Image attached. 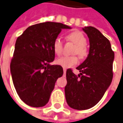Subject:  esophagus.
Listing matches in <instances>:
<instances>
[{
    "instance_id": "1",
    "label": "esophagus",
    "mask_w": 123,
    "mask_h": 123,
    "mask_svg": "<svg viewBox=\"0 0 123 123\" xmlns=\"http://www.w3.org/2000/svg\"><path fill=\"white\" fill-rule=\"evenodd\" d=\"M66 71H67V70H66V69H65V68H64V69H63V72H64V74H65V73H66Z\"/></svg>"
}]
</instances>
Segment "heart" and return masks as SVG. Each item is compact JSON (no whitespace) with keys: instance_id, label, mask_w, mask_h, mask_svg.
<instances>
[{"instance_id":"obj_1","label":"heart","mask_w":123,"mask_h":123,"mask_svg":"<svg viewBox=\"0 0 123 123\" xmlns=\"http://www.w3.org/2000/svg\"><path fill=\"white\" fill-rule=\"evenodd\" d=\"M68 39L76 45L74 53H77L80 58H84L87 54V49L85 46L86 39L84 35L80 31H75L68 36ZM53 50L57 55H60L62 52V42L61 39L57 38L53 43ZM55 63L63 68H70L78 63L77 56H63L55 61Z\"/></svg>"}]
</instances>
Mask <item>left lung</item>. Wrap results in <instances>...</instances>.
I'll use <instances>...</instances> for the list:
<instances>
[{"mask_svg":"<svg viewBox=\"0 0 123 123\" xmlns=\"http://www.w3.org/2000/svg\"><path fill=\"white\" fill-rule=\"evenodd\" d=\"M82 30L89 40V50L86 60L76 68L66 72L65 98L68 106L76 110L92 108L101 99L111 84L114 52L109 40L97 29L85 27Z\"/></svg>","mask_w":123,"mask_h":123,"instance_id":"obj_1","label":"left lung"}]
</instances>
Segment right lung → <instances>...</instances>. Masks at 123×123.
<instances>
[{
  "label": "right lung",
  "instance_id": "right-lung-1",
  "mask_svg": "<svg viewBox=\"0 0 123 123\" xmlns=\"http://www.w3.org/2000/svg\"><path fill=\"white\" fill-rule=\"evenodd\" d=\"M62 29L71 27L58 22L39 23L29 27L16 40L10 73L17 94L28 106H45L63 74L61 66L50 64L55 58L53 43Z\"/></svg>",
  "mask_w": 123,
  "mask_h": 123
}]
</instances>
